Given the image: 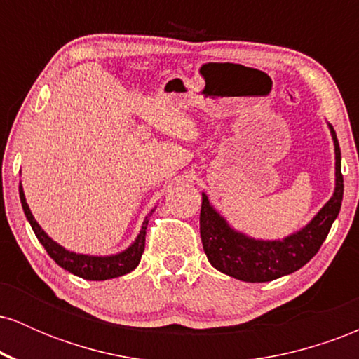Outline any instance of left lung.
I'll return each instance as SVG.
<instances>
[{
    "mask_svg": "<svg viewBox=\"0 0 359 359\" xmlns=\"http://www.w3.org/2000/svg\"><path fill=\"white\" fill-rule=\"evenodd\" d=\"M331 128L336 151V187L331 199L314 219L283 240L263 241L234 231L203 194L201 204V240L209 263L216 270L243 282H271L302 269L319 251L332 222L341 211L344 180L341 174V148L334 128Z\"/></svg>",
    "mask_w": 359,
    "mask_h": 359,
    "instance_id": "obj_1",
    "label": "left lung"
}]
</instances>
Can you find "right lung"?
<instances>
[{
  "label": "right lung",
  "instance_id": "add662e5",
  "mask_svg": "<svg viewBox=\"0 0 359 359\" xmlns=\"http://www.w3.org/2000/svg\"><path fill=\"white\" fill-rule=\"evenodd\" d=\"M20 201H22L23 212L25 216H27L28 222H30L35 236L39 238V241L42 243L43 248L47 250V253L50 255L53 262L59 266H62L64 270L71 271V273L86 280H109L130 273L131 270H135L138 266L143 250H145V234L148 219H150V216L154 214V209H151L150 214L145 217L142 229H140V234L130 248H126L125 251H121V253L118 255H111V257H90V255H81L65 250L64 246L59 245V243L53 241L50 236H47V233L40 228L39 222L35 221L34 214L30 211V208H28L22 185H20Z\"/></svg>",
  "mask_w": 359,
  "mask_h": 359
}]
</instances>
